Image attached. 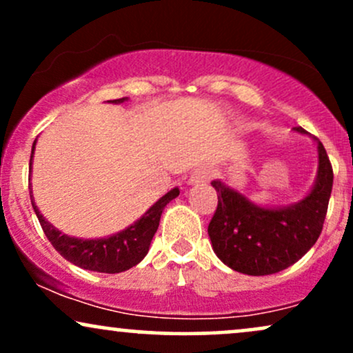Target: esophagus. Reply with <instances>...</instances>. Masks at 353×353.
I'll list each match as a JSON object with an SVG mask.
<instances>
[{
	"label": "esophagus",
	"mask_w": 353,
	"mask_h": 353,
	"mask_svg": "<svg viewBox=\"0 0 353 353\" xmlns=\"http://www.w3.org/2000/svg\"><path fill=\"white\" fill-rule=\"evenodd\" d=\"M210 179V171L208 168H197L194 169L192 174L189 176L188 184L189 185H204L208 184Z\"/></svg>",
	"instance_id": "34e87169"
}]
</instances>
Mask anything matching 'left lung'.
<instances>
[{"instance_id": "obj_1", "label": "left lung", "mask_w": 353, "mask_h": 353, "mask_svg": "<svg viewBox=\"0 0 353 353\" xmlns=\"http://www.w3.org/2000/svg\"><path fill=\"white\" fill-rule=\"evenodd\" d=\"M297 134H307L294 128ZM317 176L301 201L287 205L255 204L224 181H212L217 209L209 224L214 252L225 265L245 275H270L287 269L317 242L325 221L334 172L317 137Z\"/></svg>"}]
</instances>
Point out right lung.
<instances>
[{
    "label": "right lung",
    "instance_id": "1",
    "mask_svg": "<svg viewBox=\"0 0 353 353\" xmlns=\"http://www.w3.org/2000/svg\"><path fill=\"white\" fill-rule=\"evenodd\" d=\"M128 101V98L112 99V104H121ZM36 141L31 148V159H30V174L33 172V157H34ZM31 179V176H30ZM30 196L31 204L38 217L39 224L46 234L48 241L51 242L58 252L63 255L71 264L81 267V269L92 270V272L103 274H119L124 270H129L131 267L139 264L149 252V245L159 228L161 214L165 205L172 199L179 196V188H174L165 192L163 197H159L145 212L141 216L134 224L119 230L108 237L99 239H81L72 237L68 234H63L59 229H56L51 222H48L46 217L39 212V208L36 205L33 197V188L30 184Z\"/></svg>",
    "mask_w": 353,
    "mask_h": 353
}]
</instances>
